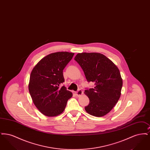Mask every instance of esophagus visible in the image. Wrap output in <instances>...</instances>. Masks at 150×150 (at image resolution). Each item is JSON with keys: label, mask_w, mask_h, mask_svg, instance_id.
Wrapping results in <instances>:
<instances>
[{"label": "esophagus", "mask_w": 150, "mask_h": 150, "mask_svg": "<svg viewBox=\"0 0 150 150\" xmlns=\"http://www.w3.org/2000/svg\"><path fill=\"white\" fill-rule=\"evenodd\" d=\"M83 91L81 90V89H79L78 91H76V92H75V94H76V96H78V97H79V96H81L82 94H83Z\"/></svg>", "instance_id": "obj_1"}]
</instances>
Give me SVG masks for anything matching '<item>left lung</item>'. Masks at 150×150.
Wrapping results in <instances>:
<instances>
[{
  "label": "left lung",
  "mask_w": 150,
  "mask_h": 150,
  "mask_svg": "<svg viewBox=\"0 0 150 150\" xmlns=\"http://www.w3.org/2000/svg\"><path fill=\"white\" fill-rule=\"evenodd\" d=\"M74 59L83 69L88 82H93V88L84 93L89 103L86 111L94 116L108 114L117 103L121 95L122 80L117 66L105 55L98 53H78Z\"/></svg>",
  "instance_id": "obj_1"
}]
</instances>
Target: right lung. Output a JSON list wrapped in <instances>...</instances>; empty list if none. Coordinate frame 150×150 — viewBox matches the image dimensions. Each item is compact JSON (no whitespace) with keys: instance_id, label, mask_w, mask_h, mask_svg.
I'll list each match as a JSON object with an SVG mask.
<instances>
[{"instance_id":"1","label":"right lung","mask_w":150,"mask_h":150,"mask_svg":"<svg viewBox=\"0 0 150 150\" xmlns=\"http://www.w3.org/2000/svg\"><path fill=\"white\" fill-rule=\"evenodd\" d=\"M74 53L59 52L42 58L30 74L29 91L37 108L47 116H56L64 111L72 93L61 84L64 81L63 70Z\"/></svg>"}]
</instances>
